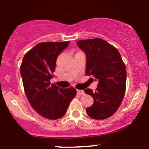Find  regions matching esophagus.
Here are the masks:
<instances>
[{
    "label": "esophagus",
    "instance_id": "esophagus-1",
    "mask_svg": "<svg viewBox=\"0 0 149 149\" xmlns=\"http://www.w3.org/2000/svg\"><path fill=\"white\" fill-rule=\"evenodd\" d=\"M76 92H77V94L80 95L84 94V91H82V90H76Z\"/></svg>",
    "mask_w": 149,
    "mask_h": 149
}]
</instances>
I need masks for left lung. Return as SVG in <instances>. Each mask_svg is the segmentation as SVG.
Here are the masks:
<instances>
[{
	"label": "left lung",
	"mask_w": 149,
	"mask_h": 149,
	"mask_svg": "<svg viewBox=\"0 0 149 149\" xmlns=\"http://www.w3.org/2000/svg\"><path fill=\"white\" fill-rule=\"evenodd\" d=\"M78 47L86 57V74L97 81L95 92H84L93 98V104L86 108L87 114L96 120L110 117L123 100L126 88V67L118 49L102 39L80 40Z\"/></svg>",
	"instance_id": "obj_1"
}]
</instances>
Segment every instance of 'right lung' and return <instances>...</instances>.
Wrapping results in <instances>:
<instances>
[{
	"label": "right lung",
	"mask_w": 149,
	"mask_h": 149,
	"mask_svg": "<svg viewBox=\"0 0 149 149\" xmlns=\"http://www.w3.org/2000/svg\"><path fill=\"white\" fill-rule=\"evenodd\" d=\"M69 44V41L38 43L24 55L20 67L24 88L30 104L48 119L62 118L76 94L74 88H61L49 82L54 76L58 55Z\"/></svg>",
	"instance_id": "obj_1"
}]
</instances>
